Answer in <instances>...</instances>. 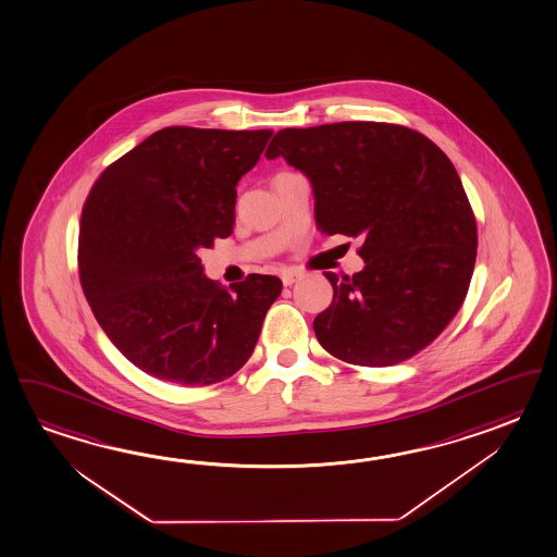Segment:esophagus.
Listing matches in <instances>:
<instances>
[{"mask_svg":"<svg viewBox=\"0 0 557 557\" xmlns=\"http://www.w3.org/2000/svg\"><path fill=\"white\" fill-rule=\"evenodd\" d=\"M300 276H302V273H300V271H295V269H286V271H283V274H281L284 286L295 284L296 281H300Z\"/></svg>","mask_w":557,"mask_h":557,"instance_id":"1","label":"esophagus"}]
</instances>
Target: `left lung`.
Returning a JSON list of instances; mask_svg holds the SVG:
<instances>
[{
	"label": "left lung",
	"instance_id": "left-lung-1",
	"mask_svg": "<svg viewBox=\"0 0 557 557\" xmlns=\"http://www.w3.org/2000/svg\"><path fill=\"white\" fill-rule=\"evenodd\" d=\"M276 156L310 177L320 230L361 237L363 271L324 273L322 348L366 368L413 358L457 314L476 261V219L447 153L407 126L354 121L278 131Z\"/></svg>",
	"mask_w": 557,
	"mask_h": 557
}]
</instances>
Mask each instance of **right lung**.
<instances>
[{"instance_id": "obj_1", "label": "right lung", "mask_w": 557, "mask_h": 557, "mask_svg": "<svg viewBox=\"0 0 557 557\" xmlns=\"http://www.w3.org/2000/svg\"><path fill=\"white\" fill-rule=\"evenodd\" d=\"M271 131L170 126L99 175L78 230V278L110 342L162 382L211 385L251 358L281 278L219 286L199 249L233 233L237 182Z\"/></svg>"}]
</instances>
